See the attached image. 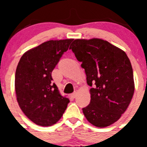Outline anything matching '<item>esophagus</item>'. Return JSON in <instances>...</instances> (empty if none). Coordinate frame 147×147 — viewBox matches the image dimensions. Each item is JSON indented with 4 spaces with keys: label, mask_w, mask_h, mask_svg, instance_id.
<instances>
[{
    "label": "esophagus",
    "mask_w": 147,
    "mask_h": 147,
    "mask_svg": "<svg viewBox=\"0 0 147 147\" xmlns=\"http://www.w3.org/2000/svg\"><path fill=\"white\" fill-rule=\"evenodd\" d=\"M76 96H77V92H73L72 94H71L70 97H72V99H74V98H75V97H76Z\"/></svg>",
    "instance_id": "esophagus-1"
}]
</instances>
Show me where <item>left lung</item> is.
Returning a JSON list of instances; mask_svg holds the SVG:
<instances>
[{"label":"left lung","instance_id":"left-lung-1","mask_svg":"<svg viewBox=\"0 0 147 147\" xmlns=\"http://www.w3.org/2000/svg\"><path fill=\"white\" fill-rule=\"evenodd\" d=\"M70 49L82 62L91 100L82 108L87 121L97 127L111 125L128 107L134 92L133 69L121 49L98 38L77 39Z\"/></svg>","mask_w":147,"mask_h":147}]
</instances>
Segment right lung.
<instances>
[{"mask_svg": "<svg viewBox=\"0 0 147 147\" xmlns=\"http://www.w3.org/2000/svg\"><path fill=\"white\" fill-rule=\"evenodd\" d=\"M73 39L49 40L23 54L15 76L17 101L29 119L48 127L60 120L69 99L53 83L52 72Z\"/></svg>", "mask_w": 147, "mask_h": 147, "instance_id": "obj_1", "label": "right lung"}]
</instances>
